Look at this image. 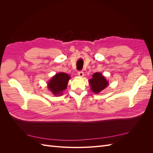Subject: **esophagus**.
<instances>
[{"instance_id": "34e87169", "label": "esophagus", "mask_w": 153, "mask_h": 153, "mask_svg": "<svg viewBox=\"0 0 153 153\" xmlns=\"http://www.w3.org/2000/svg\"><path fill=\"white\" fill-rule=\"evenodd\" d=\"M78 76H80V77H83V76H84V72H83V71H78Z\"/></svg>"}]
</instances>
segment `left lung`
<instances>
[{
  "mask_svg": "<svg viewBox=\"0 0 153 153\" xmlns=\"http://www.w3.org/2000/svg\"><path fill=\"white\" fill-rule=\"evenodd\" d=\"M91 91L95 94H98L108 86V82L102 74L99 72L94 73L92 78L89 80Z\"/></svg>",
  "mask_w": 153,
  "mask_h": 153,
  "instance_id": "1",
  "label": "left lung"
}]
</instances>
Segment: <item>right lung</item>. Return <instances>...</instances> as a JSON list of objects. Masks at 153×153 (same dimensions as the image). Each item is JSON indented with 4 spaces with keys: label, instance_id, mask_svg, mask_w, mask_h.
<instances>
[{
    "label": "right lung",
    "instance_id": "add662e5",
    "mask_svg": "<svg viewBox=\"0 0 153 153\" xmlns=\"http://www.w3.org/2000/svg\"><path fill=\"white\" fill-rule=\"evenodd\" d=\"M70 76L64 73H59L54 75L48 83V88L55 96H59L65 90Z\"/></svg>",
    "mask_w": 153,
    "mask_h": 153
}]
</instances>
